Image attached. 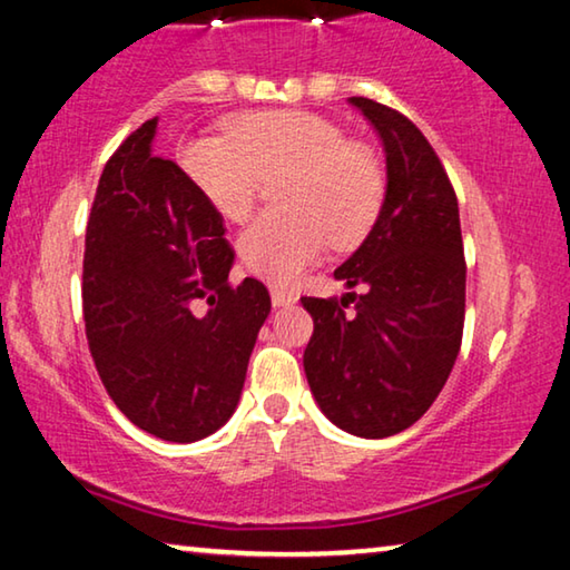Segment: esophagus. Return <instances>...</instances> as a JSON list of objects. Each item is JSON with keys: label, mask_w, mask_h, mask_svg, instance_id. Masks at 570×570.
<instances>
[{"label": "esophagus", "mask_w": 570, "mask_h": 570, "mask_svg": "<svg viewBox=\"0 0 570 570\" xmlns=\"http://www.w3.org/2000/svg\"><path fill=\"white\" fill-rule=\"evenodd\" d=\"M271 302H274V307H288V304L296 302V294L286 292V288L271 286Z\"/></svg>", "instance_id": "obj_1"}]
</instances>
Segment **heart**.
Listing matches in <instances>:
<instances>
[{
  "label": "heart",
  "mask_w": 570,
  "mask_h": 570,
  "mask_svg": "<svg viewBox=\"0 0 570 570\" xmlns=\"http://www.w3.org/2000/svg\"><path fill=\"white\" fill-rule=\"evenodd\" d=\"M178 164L230 223L248 217L258 178L284 174L276 186L284 212L258 217L237 240L243 266L278 286L299 282L327 240L335 248L366 240L386 197V171L376 153L304 109L235 117L225 135L186 140Z\"/></svg>",
  "instance_id": "obj_1"
}]
</instances>
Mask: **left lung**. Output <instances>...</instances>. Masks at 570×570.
Segmentation results:
<instances>
[{"mask_svg": "<svg viewBox=\"0 0 570 570\" xmlns=\"http://www.w3.org/2000/svg\"><path fill=\"white\" fill-rule=\"evenodd\" d=\"M347 101L384 146L386 197L361 248L335 268L337 282L366 292L302 299L314 320L304 373L330 422L376 440L412 428L443 392L461 351L465 261L455 191L428 138L392 107Z\"/></svg>", "mask_w": 570, "mask_h": 570, "instance_id": "8db88e82", "label": "left lung"}]
</instances>
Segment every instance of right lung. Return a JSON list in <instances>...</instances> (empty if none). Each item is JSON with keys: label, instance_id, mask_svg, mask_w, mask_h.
Returning <instances> with one entry per match:
<instances>
[{"label": "right lung", "instance_id": "1", "mask_svg": "<svg viewBox=\"0 0 570 570\" xmlns=\"http://www.w3.org/2000/svg\"><path fill=\"white\" fill-rule=\"evenodd\" d=\"M158 117L107 160L83 250V322L101 384L127 420L194 443L233 417L271 296L227 282L223 217L174 160L153 156Z\"/></svg>", "mask_w": 570, "mask_h": 570}]
</instances>
